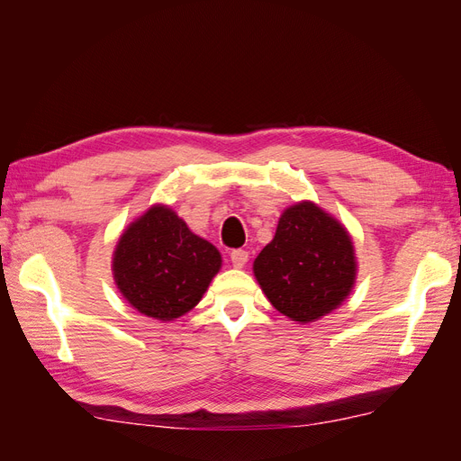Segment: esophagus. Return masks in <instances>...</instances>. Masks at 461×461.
<instances>
[{
  "label": "esophagus",
  "instance_id": "34e87169",
  "mask_svg": "<svg viewBox=\"0 0 461 461\" xmlns=\"http://www.w3.org/2000/svg\"><path fill=\"white\" fill-rule=\"evenodd\" d=\"M230 258L235 268H243L247 265V261H249V253L243 251V249H233L230 253Z\"/></svg>",
  "mask_w": 461,
  "mask_h": 461
}]
</instances>
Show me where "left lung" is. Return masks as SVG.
I'll return each mask as SVG.
<instances>
[{"instance_id":"left-lung-1","label":"left lung","mask_w":461,"mask_h":461,"mask_svg":"<svg viewBox=\"0 0 461 461\" xmlns=\"http://www.w3.org/2000/svg\"><path fill=\"white\" fill-rule=\"evenodd\" d=\"M357 253L347 228L312 200L288 206L253 273L268 302L298 323L335 312L357 282Z\"/></svg>"}]
</instances>
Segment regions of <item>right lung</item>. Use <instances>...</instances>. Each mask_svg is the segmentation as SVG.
Segmentation results:
<instances>
[{
    "mask_svg": "<svg viewBox=\"0 0 461 461\" xmlns=\"http://www.w3.org/2000/svg\"><path fill=\"white\" fill-rule=\"evenodd\" d=\"M221 255L188 230L167 204H153L128 223L113 251L118 292L141 315L173 321L203 300Z\"/></svg>",
    "mask_w": 461,
    "mask_h": 461,
    "instance_id": "right-lung-1",
    "label": "right lung"
}]
</instances>
